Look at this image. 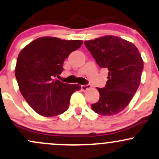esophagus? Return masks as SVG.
<instances>
[{"label": "esophagus", "mask_w": 159, "mask_h": 159, "mask_svg": "<svg viewBox=\"0 0 159 159\" xmlns=\"http://www.w3.org/2000/svg\"><path fill=\"white\" fill-rule=\"evenodd\" d=\"M81 90H82V91H86V90H88V89H90V88H91V86H90V84H87V85H81Z\"/></svg>", "instance_id": "1"}]
</instances>
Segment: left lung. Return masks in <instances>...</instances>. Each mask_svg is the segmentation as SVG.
Masks as SVG:
<instances>
[{"mask_svg":"<svg viewBox=\"0 0 159 159\" xmlns=\"http://www.w3.org/2000/svg\"><path fill=\"white\" fill-rule=\"evenodd\" d=\"M84 43L99 67L109 71L105 88H97L99 99L92 109L104 116H115L128 106L140 84V53L133 43L117 36H102Z\"/></svg>","mask_w":159,"mask_h":159,"instance_id":"8db88e82","label":"left lung"}]
</instances>
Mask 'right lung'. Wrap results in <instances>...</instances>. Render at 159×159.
<instances>
[{"label":"right lung","mask_w":159,"mask_h":159,"mask_svg":"<svg viewBox=\"0 0 159 159\" xmlns=\"http://www.w3.org/2000/svg\"><path fill=\"white\" fill-rule=\"evenodd\" d=\"M83 41L41 37L31 41L18 56L15 75L20 93L39 115L56 116L69 106L71 95L81 85L69 84L54 79L63 71L64 61L81 48Z\"/></svg>","instance_id":"add662e5"}]
</instances>
